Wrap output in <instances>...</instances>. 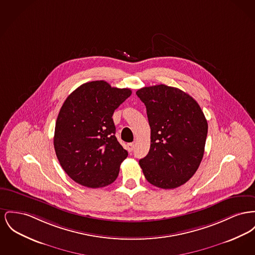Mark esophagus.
Here are the masks:
<instances>
[{
	"instance_id": "1",
	"label": "esophagus",
	"mask_w": 255,
	"mask_h": 255,
	"mask_svg": "<svg viewBox=\"0 0 255 255\" xmlns=\"http://www.w3.org/2000/svg\"><path fill=\"white\" fill-rule=\"evenodd\" d=\"M126 147H127V150H128L129 152H132V151L134 150V148H135V144H134V143H128Z\"/></svg>"
}]
</instances>
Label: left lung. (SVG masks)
Returning <instances> with one entry per match:
<instances>
[{
    "label": "left lung",
    "mask_w": 255,
    "mask_h": 255,
    "mask_svg": "<svg viewBox=\"0 0 255 255\" xmlns=\"http://www.w3.org/2000/svg\"><path fill=\"white\" fill-rule=\"evenodd\" d=\"M144 103L151 130L148 154L139 165L150 184L174 189L195 173L204 154L207 120L195 99L165 85L135 92Z\"/></svg>",
    "instance_id": "8db88e82"
}]
</instances>
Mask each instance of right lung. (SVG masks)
Returning a JSON list of instances; mask_svg holds the SVG:
<instances>
[{
    "mask_svg": "<svg viewBox=\"0 0 255 255\" xmlns=\"http://www.w3.org/2000/svg\"><path fill=\"white\" fill-rule=\"evenodd\" d=\"M131 93L92 81L76 89L61 106L54 147L61 167L76 183L95 189L118 178L128 152L116 137L112 118Z\"/></svg>",
    "mask_w": 255,
    "mask_h": 255,
    "instance_id": "obj_1",
    "label": "right lung"
}]
</instances>
